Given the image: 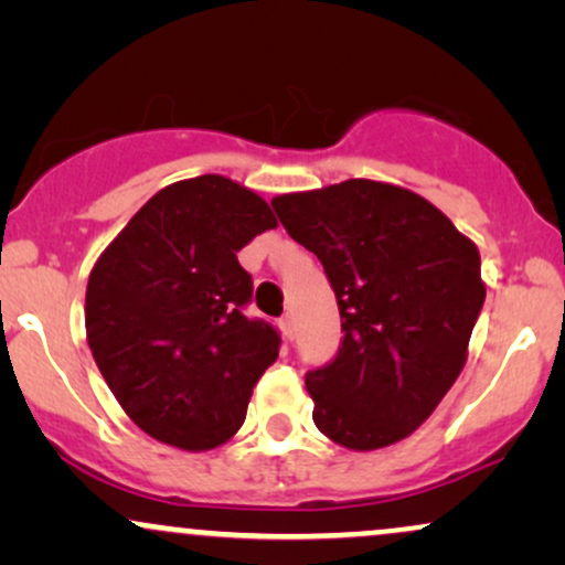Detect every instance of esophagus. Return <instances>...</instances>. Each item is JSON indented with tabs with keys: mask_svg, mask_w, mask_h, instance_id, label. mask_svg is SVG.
<instances>
[{
	"mask_svg": "<svg viewBox=\"0 0 565 565\" xmlns=\"http://www.w3.org/2000/svg\"><path fill=\"white\" fill-rule=\"evenodd\" d=\"M278 327H281V332H284V337H287V340H291V337H295V319H291L289 313L284 316L281 321H278Z\"/></svg>",
	"mask_w": 565,
	"mask_h": 565,
	"instance_id": "1",
	"label": "esophagus"
}]
</instances>
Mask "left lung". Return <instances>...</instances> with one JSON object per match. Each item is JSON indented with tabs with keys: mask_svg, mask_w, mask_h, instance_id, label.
<instances>
[{
	"mask_svg": "<svg viewBox=\"0 0 565 565\" xmlns=\"http://www.w3.org/2000/svg\"><path fill=\"white\" fill-rule=\"evenodd\" d=\"M287 233L323 265L342 345L305 377L313 423L353 451L412 436L468 361L486 300L478 246L408 188L353 178L281 193Z\"/></svg>",
	"mask_w": 565,
	"mask_h": 565,
	"instance_id": "obj_1",
	"label": "left lung"
}]
</instances>
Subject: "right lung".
Instances as JSON below:
<instances>
[{
  "label": "right lung",
  "instance_id": "right-lung-1",
  "mask_svg": "<svg viewBox=\"0 0 565 565\" xmlns=\"http://www.w3.org/2000/svg\"><path fill=\"white\" fill-rule=\"evenodd\" d=\"M268 228L263 196L199 174L153 193L93 265V359L127 417L161 444L210 451L236 436L278 359L276 329L242 313L252 276L236 257Z\"/></svg>",
  "mask_w": 565,
  "mask_h": 565
}]
</instances>
